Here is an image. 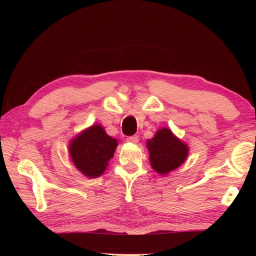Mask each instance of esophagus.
I'll return each instance as SVG.
<instances>
[{
	"mask_svg": "<svg viewBox=\"0 0 256 256\" xmlns=\"http://www.w3.org/2000/svg\"><path fill=\"white\" fill-rule=\"evenodd\" d=\"M128 142H132V144H138V136H128Z\"/></svg>",
	"mask_w": 256,
	"mask_h": 256,
	"instance_id": "34e87169",
	"label": "esophagus"
}]
</instances>
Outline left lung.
Wrapping results in <instances>:
<instances>
[{"label": "left lung", "mask_w": 256, "mask_h": 256, "mask_svg": "<svg viewBox=\"0 0 256 256\" xmlns=\"http://www.w3.org/2000/svg\"><path fill=\"white\" fill-rule=\"evenodd\" d=\"M146 144L151 167L164 176L183 164L190 151L188 146L168 128H159L152 138L146 140Z\"/></svg>", "instance_id": "obj_1"}]
</instances>
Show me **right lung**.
<instances>
[{
    "label": "right lung",
    "instance_id": "right-lung-1",
    "mask_svg": "<svg viewBox=\"0 0 256 256\" xmlns=\"http://www.w3.org/2000/svg\"><path fill=\"white\" fill-rule=\"evenodd\" d=\"M118 141L108 136L100 124H92L68 144V154L73 164L88 178H97L106 170Z\"/></svg>",
    "mask_w": 256,
    "mask_h": 256
}]
</instances>
